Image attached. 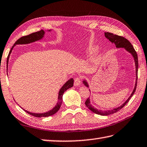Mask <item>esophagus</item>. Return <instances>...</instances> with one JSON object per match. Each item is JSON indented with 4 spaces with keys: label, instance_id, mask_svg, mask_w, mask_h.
Wrapping results in <instances>:
<instances>
[{
    "label": "esophagus",
    "instance_id": "esophagus-1",
    "mask_svg": "<svg viewBox=\"0 0 147 147\" xmlns=\"http://www.w3.org/2000/svg\"><path fill=\"white\" fill-rule=\"evenodd\" d=\"M81 82V78L80 77H76L74 80V86H79Z\"/></svg>",
    "mask_w": 147,
    "mask_h": 147
}]
</instances>
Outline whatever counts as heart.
I'll use <instances>...</instances> for the list:
<instances>
[{"mask_svg":"<svg viewBox=\"0 0 147 147\" xmlns=\"http://www.w3.org/2000/svg\"><path fill=\"white\" fill-rule=\"evenodd\" d=\"M97 50H98V48H97V47H95V46L90 47H89V50H88L87 53L90 55H94L97 53Z\"/></svg>","mask_w":147,"mask_h":147,"instance_id":"1","label":"heart"}]
</instances>
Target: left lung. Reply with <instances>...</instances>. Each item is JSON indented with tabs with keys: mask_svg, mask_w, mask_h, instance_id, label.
Segmentation results:
<instances>
[{
	"mask_svg": "<svg viewBox=\"0 0 147 147\" xmlns=\"http://www.w3.org/2000/svg\"><path fill=\"white\" fill-rule=\"evenodd\" d=\"M105 36L106 37V38L108 39V40L112 42V43H115L116 47L117 48H125L126 50L128 51V52H129L131 53L133 57H134L135 59V66H136V84H135V86L134 88V90H133L132 94H131V96H129V98L126 100V102L124 103L123 104H122L121 106L117 107V108L113 109L112 110H109V111H101V110H98L91 105L90 102V99L89 97L87 98L86 102H85V104H86V106L89 108L91 111H92L93 113L97 114V115H100L102 116H107V115H112L113 113H115L116 112L119 111L122 109L123 107L125 106L126 104L128 103V101L129 100L130 98L133 96V94H134L136 89V86H137V80H138V55L136 52L135 51V50L133 48V47L132 46V45L131 44V43L126 39L125 38H124L123 36H118L116 34H114L113 33H111V32H105ZM84 84H85V86H86L87 87H89L88 84L87 83V82L86 81H84Z\"/></svg>",
	"mask_w": 147,
	"mask_h": 147,
	"instance_id": "1",
	"label": "left lung"
}]
</instances>
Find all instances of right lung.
Listing matches in <instances>:
<instances>
[{"label": "right lung", "mask_w": 147, "mask_h": 147, "mask_svg": "<svg viewBox=\"0 0 147 147\" xmlns=\"http://www.w3.org/2000/svg\"><path fill=\"white\" fill-rule=\"evenodd\" d=\"M44 34H45V31L41 29V30L40 31L33 32V33H31V34L27 35V36H24L20 38L19 39V40L16 41V43H14V45H18V44H28V43H32V42H34V41H36L37 40H41V39L43 37ZM14 46L12 47V48L11 49V50H10L9 53L8 55L7 59V64H8V60H9V55H10V54H11V51L12 50V48H13V47H14ZM73 85H74V79H70V80H68L67 82L63 85V87H61V89L60 90L59 93H58V102L57 104V105L55 106V107H54L53 109L50 110V111L45 113H40V114L37 113L36 114V113H30V112H28L26 110H24V111L26 113H28L29 115H30L31 116H33L34 117H37V118H41V117H48V116H51V115H53L54 114L56 113L60 108L61 103H62V96H63V93L68 89H69V88L72 87Z\"/></svg>", "instance_id": "obj_1"}]
</instances>
